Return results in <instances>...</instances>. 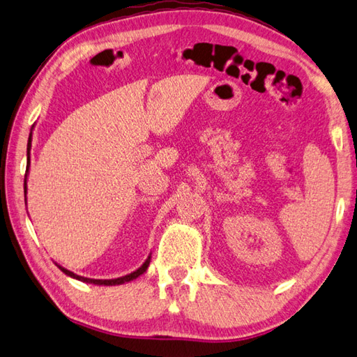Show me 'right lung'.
Returning <instances> with one entry per match:
<instances>
[{"mask_svg":"<svg viewBox=\"0 0 357 357\" xmlns=\"http://www.w3.org/2000/svg\"><path fill=\"white\" fill-rule=\"evenodd\" d=\"M30 149H32V132H30V135H29V142H27V167H26V178H24V196L27 195V174H29V167H30ZM149 264H150V255H149L147 259L144 261V264L141 265L138 270H135L132 273H128V275L116 278V279H90V278L79 276V275H77V273H73L70 270L61 267V265H59V264H56V265H58V268L64 273V275L70 276V278L77 279V280H81V282L95 284V285H121V284L130 282V280H133L136 278H139L141 275H144V273H146L147 268H149Z\"/></svg>","mask_w":357,"mask_h":357,"instance_id":"add662e5","label":"right lung"}]
</instances>
